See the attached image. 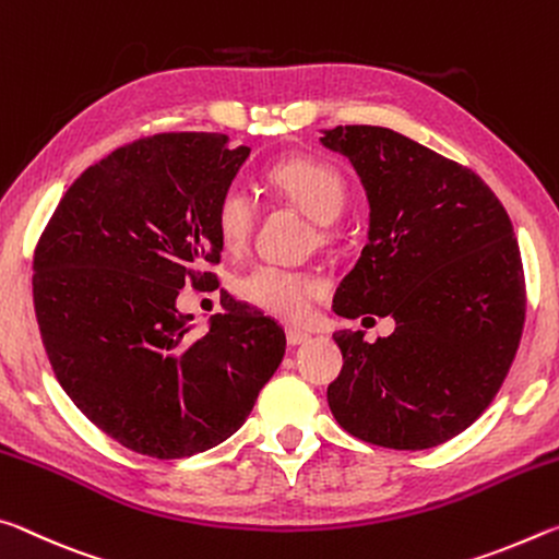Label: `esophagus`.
Instances as JSON below:
<instances>
[{
    "label": "esophagus",
    "instance_id": "obj_1",
    "mask_svg": "<svg viewBox=\"0 0 559 559\" xmlns=\"http://www.w3.org/2000/svg\"><path fill=\"white\" fill-rule=\"evenodd\" d=\"M305 342H309V334L299 332V329H287V344L289 346H299V344H305Z\"/></svg>",
    "mask_w": 559,
    "mask_h": 559
}]
</instances>
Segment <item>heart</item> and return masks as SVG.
Returning a JSON list of instances; mask_svg holds the SVG:
<instances>
[{
    "mask_svg": "<svg viewBox=\"0 0 559 559\" xmlns=\"http://www.w3.org/2000/svg\"><path fill=\"white\" fill-rule=\"evenodd\" d=\"M267 186L322 227L334 223L346 205L344 176L317 158H289L277 163L267 173ZM254 217H258V205L242 186H227L219 193L213 223L225 250H240L252 233ZM322 287L317 274L277 267V264H258L235 282L237 297L285 322L305 319L309 301Z\"/></svg>",
    "mask_w": 559,
    "mask_h": 559,
    "instance_id": "1",
    "label": "heart"
}]
</instances>
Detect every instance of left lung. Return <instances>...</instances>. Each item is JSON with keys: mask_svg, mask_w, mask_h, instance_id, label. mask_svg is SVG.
<instances>
[{"mask_svg": "<svg viewBox=\"0 0 559 559\" xmlns=\"http://www.w3.org/2000/svg\"><path fill=\"white\" fill-rule=\"evenodd\" d=\"M369 200V240L334 312L393 317L391 336L334 334L344 366L329 408L366 443L424 451L465 431L496 399L525 324L512 223L471 168L381 126H336Z\"/></svg>", "mask_w": 559, "mask_h": 559, "instance_id": "obj_1", "label": "left lung"}]
</instances>
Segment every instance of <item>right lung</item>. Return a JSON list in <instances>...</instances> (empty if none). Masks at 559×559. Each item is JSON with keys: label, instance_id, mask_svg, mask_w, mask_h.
I'll use <instances>...</instances> for the list:
<instances>
[{"label": "right lung", "instance_id": "1", "mask_svg": "<svg viewBox=\"0 0 559 559\" xmlns=\"http://www.w3.org/2000/svg\"><path fill=\"white\" fill-rule=\"evenodd\" d=\"M223 133L121 145L63 193L34 250V312L61 389L106 436L188 459L245 424L285 356L274 319L227 301L198 334L186 282H217L213 210L250 155Z\"/></svg>", "mask_w": 559, "mask_h": 559}]
</instances>
